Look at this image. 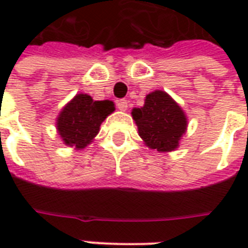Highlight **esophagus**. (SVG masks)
Listing matches in <instances>:
<instances>
[{
    "instance_id": "esophagus-1",
    "label": "esophagus",
    "mask_w": 248,
    "mask_h": 248,
    "mask_svg": "<svg viewBox=\"0 0 248 248\" xmlns=\"http://www.w3.org/2000/svg\"><path fill=\"white\" fill-rule=\"evenodd\" d=\"M127 105H129V102H127L126 99H121V101L117 102V106H118V108L121 111H126V110H127Z\"/></svg>"
}]
</instances>
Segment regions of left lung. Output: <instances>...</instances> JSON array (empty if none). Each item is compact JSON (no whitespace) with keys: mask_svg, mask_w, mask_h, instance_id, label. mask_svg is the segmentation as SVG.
<instances>
[{"mask_svg":"<svg viewBox=\"0 0 248 248\" xmlns=\"http://www.w3.org/2000/svg\"><path fill=\"white\" fill-rule=\"evenodd\" d=\"M131 117L145 145L159 153L177 150L188 124L183 108L163 90L147 94L145 105L133 108Z\"/></svg>","mask_w":248,"mask_h":248,"instance_id":"1","label":"left lung"}]
</instances>
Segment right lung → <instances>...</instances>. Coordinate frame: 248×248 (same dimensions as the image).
I'll list each match as a JSON object with an SVG mask.
<instances>
[{
  "label": "right lung",
  "mask_w": 248,
  "mask_h": 248,
  "mask_svg": "<svg viewBox=\"0 0 248 248\" xmlns=\"http://www.w3.org/2000/svg\"><path fill=\"white\" fill-rule=\"evenodd\" d=\"M114 110L113 101H94L89 94L79 93L58 114L57 133L63 145L82 150L94 140L102 122Z\"/></svg>",
  "instance_id": "right-lung-1"
}]
</instances>
